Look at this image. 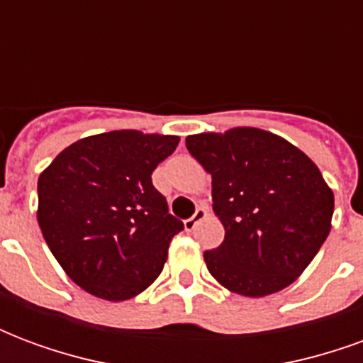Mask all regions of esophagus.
<instances>
[{
	"instance_id": "34e87169",
	"label": "esophagus",
	"mask_w": 363,
	"mask_h": 363,
	"mask_svg": "<svg viewBox=\"0 0 363 363\" xmlns=\"http://www.w3.org/2000/svg\"><path fill=\"white\" fill-rule=\"evenodd\" d=\"M206 218H208V210H206V208H196L194 216L189 218V220H184V229H186V231H194L198 223H200V221H204Z\"/></svg>"
}]
</instances>
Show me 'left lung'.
<instances>
[{
  "label": "left lung",
  "instance_id": "obj_1",
  "mask_svg": "<svg viewBox=\"0 0 363 363\" xmlns=\"http://www.w3.org/2000/svg\"><path fill=\"white\" fill-rule=\"evenodd\" d=\"M186 147L212 174V208L225 229L204 252L210 274L245 297L294 284L330 233L335 194L319 167L260 128L189 135Z\"/></svg>",
  "mask_w": 363,
  "mask_h": 363
}]
</instances>
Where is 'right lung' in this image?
Masks as SVG:
<instances>
[{
  "mask_svg": "<svg viewBox=\"0 0 363 363\" xmlns=\"http://www.w3.org/2000/svg\"><path fill=\"white\" fill-rule=\"evenodd\" d=\"M179 135L114 130L87 135L38 177V225L60 267L87 294L132 299L157 280L182 229L151 173Z\"/></svg>",
  "mask_w": 363,
  "mask_h": 363,
  "instance_id": "right-lung-1",
  "label": "right lung"
}]
</instances>
